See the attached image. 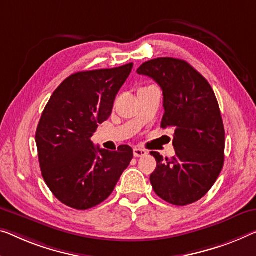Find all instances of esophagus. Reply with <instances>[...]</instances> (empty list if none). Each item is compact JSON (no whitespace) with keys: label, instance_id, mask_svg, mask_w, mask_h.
<instances>
[{"label":"esophagus","instance_id":"esophagus-1","mask_svg":"<svg viewBox=\"0 0 256 256\" xmlns=\"http://www.w3.org/2000/svg\"><path fill=\"white\" fill-rule=\"evenodd\" d=\"M148 152L142 150V148H134V150H133V155H134V158H142V156H146Z\"/></svg>","mask_w":256,"mask_h":256}]
</instances>
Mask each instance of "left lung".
I'll return each mask as SVG.
<instances>
[{
    "instance_id": "8db88e82",
    "label": "left lung",
    "mask_w": 256,
    "mask_h": 256,
    "mask_svg": "<svg viewBox=\"0 0 256 256\" xmlns=\"http://www.w3.org/2000/svg\"><path fill=\"white\" fill-rule=\"evenodd\" d=\"M139 74L154 79L163 90L161 128H174V158L152 152L156 169L150 174L154 192L174 206L204 196L224 164L226 131L218 102L209 82L182 60L158 57L144 62Z\"/></svg>"
}]
</instances>
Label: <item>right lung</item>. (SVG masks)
Here are the masks:
<instances>
[{"label": "right lung", "instance_id": "add662e5", "mask_svg": "<svg viewBox=\"0 0 256 256\" xmlns=\"http://www.w3.org/2000/svg\"><path fill=\"white\" fill-rule=\"evenodd\" d=\"M133 63L71 74L49 98L36 133L41 172L52 193L68 207L86 210L100 204L133 158L95 147L92 136L112 112L114 101Z\"/></svg>", "mask_w": 256, "mask_h": 256}]
</instances>
